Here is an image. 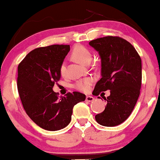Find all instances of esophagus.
<instances>
[{
  "mask_svg": "<svg viewBox=\"0 0 160 160\" xmlns=\"http://www.w3.org/2000/svg\"><path fill=\"white\" fill-rule=\"evenodd\" d=\"M86 100L87 102H92V101L94 100V98H93L92 96H86Z\"/></svg>",
  "mask_w": 160,
  "mask_h": 160,
  "instance_id": "obj_1",
  "label": "esophagus"
}]
</instances>
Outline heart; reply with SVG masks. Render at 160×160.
Listing matches in <instances>:
<instances>
[{"label": "heart", "instance_id": "b5f03b06", "mask_svg": "<svg viewBox=\"0 0 160 160\" xmlns=\"http://www.w3.org/2000/svg\"><path fill=\"white\" fill-rule=\"evenodd\" d=\"M72 57L74 60L78 61L80 63L83 65H88L92 60V52L89 51L88 48L85 47L83 46L78 45L74 48L72 52ZM66 63L62 62L60 67V73L62 76L65 75L66 74ZM93 79L91 78H86L85 79L78 80L74 84V88L80 92H87L89 90L90 86L93 83Z\"/></svg>", "mask_w": 160, "mask_h": 160}]
</instances>
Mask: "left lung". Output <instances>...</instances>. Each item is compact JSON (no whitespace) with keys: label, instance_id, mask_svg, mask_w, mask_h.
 Segmentation results:
<instances>
[{"label":"left lung","instance_id":"obj_1","mask_svg":"<svg viewBox=\"0 0 160 160\" xmlns=\"http://www.w3.org/2000/svg\"><path fill=\"white\" fill-rule=\"evenodd\" d=\"M89 45L98 52L101 59V79L94 87V94L110 90L103 99L105 110L95 116L103 126L113 127L122 123L130 116L139 96L142 82V61L134 46L119 37L100 38ZM98 98H100L98 97Z\"/></svg>","mask_w":160,"mask_h":160}]
</instances>
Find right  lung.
Listing matches in <instances>:
<instances>
[{
    "label": "right lung",
    "instance_id": "right-lung-1",
    "mask_svg": "<svg viewBox=\"0 0 160 160\" xmlns=\"http://www.w3.org/2000/svg\"><path fill=\"white\" fill-rule=\"evenodd\" d=\"M69 51V45L38 48L18 65V90L24 110L45 130L58 131L67 126L74 105L86 100V95L78 92L58 98L53 91L61 77L60 66Z\"/></svg>",
    "mask_w": 160,
    "mask_h": 160
}]
</instances>
